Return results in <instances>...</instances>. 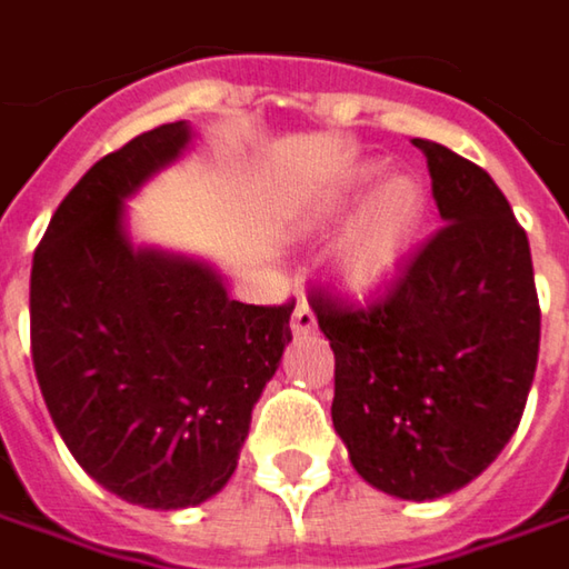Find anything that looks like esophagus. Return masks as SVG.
I'll list each match as a JSON object with an SVG mask.
<instances>
[{
  "instance_id": "obj_1",
  "label": "esophagus",
  "mask_w": 569,
  "mask_h": 569,
  "mask_svg": "<svg viewBox=\"0 0 569 569\" xmlns=\"http://www.w3.org/2000/svg\"><path fill=\"white\" fill-rule=\"evenodd\" d=\"M289 328H292V333L296 337H306V333L315 331V311L306 306V302H299L296 306V311H292V321H289Z\"/></svg>"
}]
</instances>
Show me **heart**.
<instances>
[{
    "instance_id": "1",
    "label": "heart",
    "mask_w": 569,
    "mask_h": 569,
    "mask_svg": "<svg viewBox=\"0 0 569 569\" xmlns=\"http://www.w3.org/2000/svg\"><path fill=\"white\" fill-rule=\"evenodd\" d=\"M388 164L366 159L340 171L325 187L311 212L315 229H331L350 219L333 251L337 286L353 299H376L401 277L430 219V190L413 171H383Z\"/></svg>"
}]
</instances>
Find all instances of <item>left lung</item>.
<instances>
[{
    "label": "left lung",
    "instance_id": "left-lung-1",
    "mask_svg": "<svg viewBox=\"0 0 569 569\" xmlns=\"http://www.w3.org/2000/svg\"><path fill=\"white\" fill-rule=\"evenodd\" d=\"M413 146L446 229L376 306L315 296L311 311L331 340V420L350 465L388 497L423 503L503 452L535 379L541 311L529 238L493 178L439 142Z\"/></svg>",
    "mask_w": 569,
    "mask_h": 569
}]
</instances>
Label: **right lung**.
<instances>
[{
    "mask_svg": "<svg viewBox=\"0 0 569 569\" xmlns=\"http://www.w3.org/2000/svg\"><path fill=\"white\" fill-rule=\"evenodd\" d=\"M193 146L187 120L130 139L69 190L31 267V353L66 449L146 509L200 507L236 475L292 306H244L216 263L137 244L130 200Z\"/></svg>",
    "mask_w": 569,
    "mask_h": 569,
    "instance_id": "obj_1",
    "label": "right lung"
}]
</instances>
